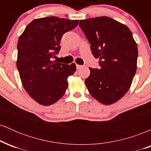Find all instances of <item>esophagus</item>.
<instances>
[{"label":"esophagus","instance_id":"esophagus-1","mask_svg":"<svg viewBox=\"0 0 151 151\" xmlns=\"http://www.w3.org/2000/svg\"><path fill=\"white\" fill-rule=\"evenodd\" d=\"M81 67H83V66L79 65H77V70H79V69H81Z\"/></svg>","mask_w":151,"mask_h":151}]
</instances>
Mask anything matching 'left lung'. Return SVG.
Returning <instances> with one entry per match:
<instances>
[{
    "instance_id": "8db88e82",
    "label": "left lung",
    "mask_w": 151,
    "mask_h": 151,
    "mask_svg": "<svg viewBox=\"0 0 151 151\" xmlns=\"http://www.w3.org/2000/svg\"><path fill=\"white\" fill-rule=\"evenodd\" d=\"M100 68H89L85 84L99 102L110 105L121 99L132 84L137 70L138 47L124 24L102 16L79 21Z\"/></svg>"
}]
</instances>
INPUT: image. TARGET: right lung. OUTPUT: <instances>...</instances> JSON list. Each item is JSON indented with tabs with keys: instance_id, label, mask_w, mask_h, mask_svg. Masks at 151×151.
I'll use <instances>...</instances> for the list:
<instances>
[{
	"instance_id": "obj_1",
	"label": "right lung",
	"mask_w": 151,
	"mask_h": 151,
	"mask_svg": "<svg viewBox=\"0 0 151 151\" xmlns=\"http://www.w3.org/2000/svg\"><path fill=\"white\" fill-rule=\"evenodd\" d=\"M78 22L55 16L35 19L19 37L17 68L24 89L40 104L60 100L68 86L67 78L75 72L74 63L65 65L51 59L60 50L62 35Z\"/></svg>"
}]
</instances>
